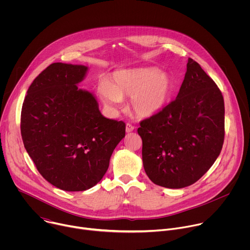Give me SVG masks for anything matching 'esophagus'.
I'll use <instances>...</instances> for the list:
<instances>
[{"label":"esophagus","mask_w":250,"mask_h":250,"mask_svg":"<svg viewBox=\"0 0 250 250\" xmlns=\"http://www.w3.org/2000/svg\"><path fill=\"white\" fill-rule=\"evenodd\" d=\"M133 129H134L133 125H131L130 124H126V125H125V131L126 132H131Z\"/></svg>","instance_id":"obj_1"}]
</instances>
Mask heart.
I'll list each match as a JSON object with an SVG mask.
<instances>
[{"label":"heart","instance_id":"obj_1","mask_svg":"<svg viewBox=\"0 0 250 250\" xmlns=\"http://www.w3.org/2000/svg\"><path fill=\"white\" fill-rule=\"evenodd\" d=\"M173 92L172 78L156 68L119 70L112 81H103L98 93L104 105L112 111L121 105L122 98L130 97L132 111L141 118H148L163 110Z\"/></svg>","mask_w":250,"mask_h":250}]
</instances>
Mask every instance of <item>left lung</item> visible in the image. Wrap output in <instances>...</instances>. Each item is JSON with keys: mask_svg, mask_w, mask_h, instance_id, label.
I'll return each mask as SVG.
<instances>
[{"mask_svg": "<svg viewBox=\"0 0 250 250\" xmlns=\"http://www.w3.org/2000/svg\"><path fill=\"white\" fill-rule=\"evenodd\" d=\"M142 162L156 185L181 189L197 182L221 153L225 137L222 92L189 58L176 100L140 123Z\"/></svg>", "mask_w": 250, "mask_h": 250, "instance_id": "8db88e82", "label": "left lung"}]
</instances>
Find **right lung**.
Masks as SVG:
<instances>
[{
	"label": "right lung",
	"instance_id": "1",
	"mask_svg": "<svg viewBox=\"0 0 250 250\" xmlns=\"http://www.w3.org/2000/svg\"><path fill=\"white\" fill-rule=\"evenodd\" d=\"M85 65L52 63L33 80L22 104L24 147L44 179L68 192L98 184L125 125L104 118L95 95L79 89Z\"/></svg>",
	"mask_w": 250,
	"mask_h": 250
}]
</instances>
